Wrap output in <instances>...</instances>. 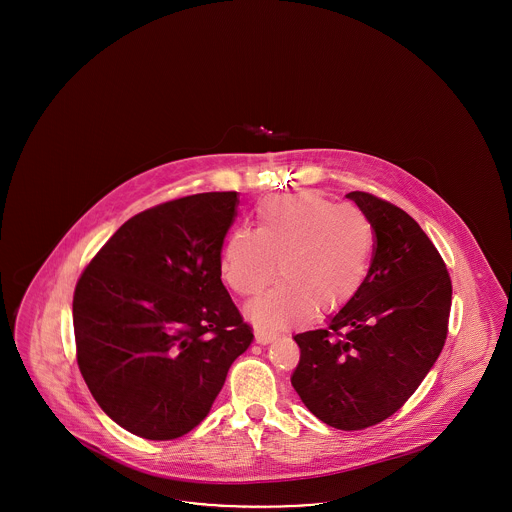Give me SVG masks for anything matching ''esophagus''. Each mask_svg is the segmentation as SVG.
<instances>
[{"label": "esophagus", "instance_id": "esophagus-1", "mask_svg": "<svg viewBox=\"0 0 512 512\" xmlns=\"http://www.w3.org/2000/svg\"><path fill=\"white\" fill-rule=\"evenodd\" d=\"M255 340H257V343H261V345H267V343L274 340V334L267 332V330H257L255 332Z\"/></svg>", "mask_w": 512, "mask_h": 512}]
</instances>
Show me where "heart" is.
Listing matches in <instances>:
<instances>
[{
  "mask_svg": "<svg viewBox=\"0 0 512 512\" xmlns=\"http://www.w3.org/2000/svg\"><path fill=\"white\" fill-rule=\"evenodd\" d=\"M374 234L365 213L317 192L268 195L255 207V232L232 230L222 247L220 274L242 297L272 290L247 305L263 330H282L317 313L343 309L363 288Z\"/></svg>",
  "mask_w": 512,
  "mask_h": 512,
  "instance_id": "b5f03b06",
  "label": "heart"
}]
</instances>
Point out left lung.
Masks as SVG:
<instances>
[{
	"label": "left lung",
	"instance_id": "obj_1",
	"mask_svg": "<svg viewBox=\"0 0 512 512\" xmlns=\"http://www.w3.org/2000/svg\"><path fill=\"white\" fill-rule=\"evenodd\" d=\"M370 220L374 253L363 288L301 349L293 390L324 424L363 430L399 411L438 361L447 338L451 278L438 249L403 209L345 195Z\"/></svg>",
	"mask_w": 512,
	"mask_h": 512
}]
</instances>
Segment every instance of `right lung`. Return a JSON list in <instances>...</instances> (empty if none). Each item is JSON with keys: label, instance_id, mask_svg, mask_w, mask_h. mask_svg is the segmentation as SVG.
Listing matches in <instances>:
<instances>
[{"label": "right lung", "instance_id": "1", "mask_svg": "<svg viewBox=\"0 0 512 512\" xmlns=\"http://www.w3.org/2000/svg\"><path fill=\"white\" fill-rule=\"evenodd\" d=\"M238 203V192H209L138 213L76 284L78 368L103 413L134 436L194 430L253 341L220 280Z\"/></svg>", "mask_w": 512, "mask_h": 512}]
</instances>
